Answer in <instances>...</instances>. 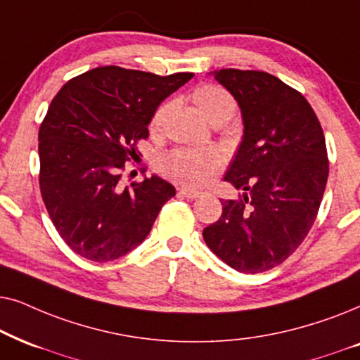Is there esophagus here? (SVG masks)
Here are the masks:
<instances>
[{"label":"esophagus","mask_w":360,"mask_h":360,"mask_svg":"<svg viewBox=\"0 0 360 360\" xmlns=\"http://www.w3.org/2000/svg\"><path fill=\"white\" fill-rule=\"evenodd\" d=\"M179 193L184 195V198H188V199H198V198H200V195H202V193H200V191H194V189H191V188H181L179 189Z\"/></svg>","instance_id":"obj_1"}]
</instances>
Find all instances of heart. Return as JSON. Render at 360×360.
I'll return each mask as SVG.
<instances>
[{"label":"heart","mask_w":360,"mask_h":360,"mask_svg":"<svg viewBox=\"0 0 360 360\" xmlns=\"http://www.w3.org/2000/svg\"><path fill=\"white\" fill-rule=\"evenodd\" d=\"M194 100L212 123L225 122L236 113L237 100L233 95L217 84H204L194 90ZM169 110V103L161 105L151 118V127L158 128ZM222 160L212 148H177L160 160V169L171 179L189 186H200L219 171Z\"/></svg>","instance_id":"obj_1"}]
</instances>
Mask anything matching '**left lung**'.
Masks as SVG:
<instances>
[{
    "instance_id": "obj_1",
    "label": "left lung",
    "mask_w": 360,
    "mask_h": 360,
    "mask_svg": "<svg viewBox=\"0 0 360 360\" xmlns=\"http://www.w3.org/2000/svg\"><path fill=\"white\" fill-rule=\"evenodd\" d=\"M214 77L242 110L243 140L224 179L243 194L222 200L202 237L233 270L262 273L283 263L313 227L329 174L324 133L308 100L278 77L238 69Z\"/></svg>"
}]
</instances>
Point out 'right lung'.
Here are the masks:
<instances>
[{
  "mask_svg": "<svg viewBox=\"0 0 360 360\" xmlns=\"http://www.w3.org/2000/svg\"><path fill=\"white\" fill-rule=\"evenodd\" d=\"M194 74L97 67L70 79L39 127V188L67 245L92 262H112L140 245L174 186L158 176L122 183L138 158L156 108Z\"/></svg>",
  "mask_w": 360,
  "mask_h": 360,
  "instance_id": "obj_1",
  "label": "right lung"
}]
</instances>
